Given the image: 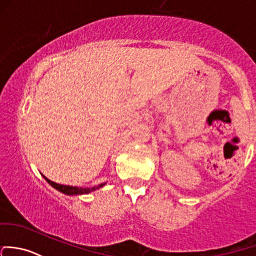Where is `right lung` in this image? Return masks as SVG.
<instances>
[{"instance_id": "add662e5", "label": "right lung", "mask_w": 256, "mask_h": 256, "mask_svg": "<svg viewBox=\"0 0 256 256\" xmlns=\"http://www.w3.org/2000/svg\"><path fill=\"white\" fill-rule=\"evenodd\" d=\"M44 179L49 182L54 189H56L58 192L64 194V195H83V194H90V192H94V190L100 189L102 186H104V185L106 184V182H103V184H99V185H96V186H93V188H77V186H70V185L58 184V182H51V180L48 179L46 176H44Z\"/></svg>"}]
</instances>
